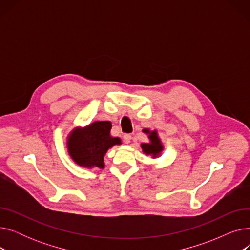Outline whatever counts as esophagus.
<instances>
[{
  "label": "esophagus",
  "mask_w": 250,
  "mask_h": 250,
  "mask_svg": "<svg viewBox=\"0 0 250 250\" xmlns=\"http://www.w3.org/2000/svg\"><path fill=\"white\" fill-rule=\"evenodd\" d=\"M130 140H132V136H130L129 134H126V135L124 136V142L125 144H128L130 142Z\"/></svg>",
  "instance_id": "1"
}]
</instances>
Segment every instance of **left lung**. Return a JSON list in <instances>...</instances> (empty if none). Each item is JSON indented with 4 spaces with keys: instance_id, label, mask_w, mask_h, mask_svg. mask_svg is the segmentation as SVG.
Instances as JSON below:
<instances>
[{
    "instance_id": "left-lung-1",
    "label": "left lung",
    "mask_w": 250,
    "mask_h": 250,
    "mask_svg": "<svg viewBox=\"0 0 250 250\" xmlns=\"http://www.w3.org/2000/svg\"><path fill=\"white\" fill-rule=\"evenodd\" d=\"M143 132L148 135L149 143H142L141 148L144 154L147 156H151L152 159L158 158L164 151V146L161 142V139L158 136V132L156 129L150 130L149 128H144Z\"/></svg>"
}]
</instances>
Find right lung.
Wrapping results in <instances>:
<instances>
[{
	"label": "right lung",
	"mask_w": 250,
	"mask_h": 250,
	"mask_svg": "<svg viewBox=\"0 0 250 250\" xmlns=\"http://www.w3.org/2000/svg\"><path fill=\"white\" fill-rule=\"evenodd\" d=\"M110 122H94L84 127H74L67 138V149L71 159L84 168L105 167L104 156L122 140L110 136Z\"/></svg>",
	"instance_id": "add662e5"
}]
</instances>
